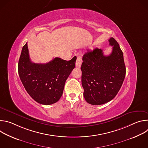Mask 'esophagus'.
<instances>
[{"instance_id":"esophagus-1","label":"esophagus","mask_w":148,"mask_h":148,"mask_svg":"<svg viewBox=\"0 0 148 148\" xmlns=\"http://www.w3.org/2000/svg\"><path fill=\"white\" fill-rule=\"evenodd\" d=\"M82 62V58L80 57H77V60H76V62H75V66L79 68L81 67V66Z\"/></svg>"}]
</instances>
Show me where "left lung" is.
I'll return each instance as SVG.
<instances>
[{
	"label": "left lung",
	"mask_w": 148,
	"mask_h": 148,
	"mask_svg": "<svg viewBox=\"0 0 148 148\" xmlns=\"http://www.w3.org/2000/svg\"><path fill=\"white\" fill-rule=\"evenodd\" d=\"M112 46L109 56L96 48L84 54L81 67L84 97L91 105H102L112 100L119 91L126 74L123 53L115 38L109 39Z\"/></svg>",
	"instance_id": "8db88e82"
}]
</instances>
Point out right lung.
<instances>
[{"label":"right lung","mask_w":148,"mask_h":148,"mask_svg":"<svg viewBox=\"0 0 148 148\" xmlns=\"http://www.w3.org/2000/svg\"><path fill=\"white\" fill-rule=\"evenodd\" d=\"M77 57L66 61L56 57L46 64L33 62L27 43L23 47L18 63V72L30 96L43 105L57 102L62 96L65 82L75 67Z\"/></svg>","instance_id":"right-lung-1"}]
</instances>
